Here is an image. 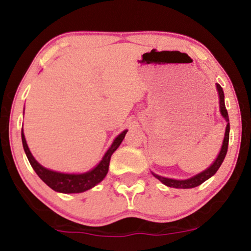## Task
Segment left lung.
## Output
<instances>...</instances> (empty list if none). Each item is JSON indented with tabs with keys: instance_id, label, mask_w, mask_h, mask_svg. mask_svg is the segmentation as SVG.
I'll use <instances>...</instances> for the list:
<instances>
[{
	"instance_id": "obj_1",
	"label": "left lung",
	"mask_w": 251,
	"mask_h": 251,
	"mask_svg": "<svg viewBox=\"0 0 251 251\" xmlns=\"http://www.w3.org/2000/svg\"><path fill=\"white\" fill-rule=\"evenodd\" d=\"M216 88H217L218 92V97H220V111L222 117L226 119V134H224V140H223V145H222V149L218 153L217 158L211 165L209 166L208 169L201 171V174L194 176V177L189 178V179H184V180H179V179H172V178H165L162 177V176H158L152 172V175L154 176L157 179H159L163 184H165L166 186H170V188H176V189H191V188H196V186L201 185V183H204L205 180H208L210 177H212L217 170L220 169V166L223 163L224 158H226V151H227V144H229V132H230V123H229V116H227V111L226 108V103H224V92L223 88L221 87L218 83H216Z\"/></svg>"
}]
</instances>
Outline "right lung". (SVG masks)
I'll return each instance as SVG.
<instances>
[{"mask_svg": "<svg viewBox=\"0 0 251 251\" xmlns=\"http://www.w3.org/2000/svg\"><path fill=\"white\" fill-rule=\"evenodd\" d=\"M126 132L127 129L123 131L118 137L114 139V142L112 143L111 148L107 150L105 155L102 157L101 162H100L94 169H92L91 171L85 172V174H61V172L51 171L43 168L40 163H37L35 158L33 157L31 152L28 148L27 142H25V138L24 134V129L21 131V137H22V144H24V149L25 154H27L28 160H29L31 168L34 169V171L36 172V175L39 176L41 179L50 186V189H53L56 192H62V194H80V192L87 191V190L92 189L93 186H96L97 184H99L103 178L106 177L108 172V166H109V160H111V155L113 154V152L119 148V145L122 144L123 139L125 138Z\"/></svg>", "mask_w": 251, "mask_h": 251, "instance_id": "right-lung-1", "label": "right lung"}]
</instances>
